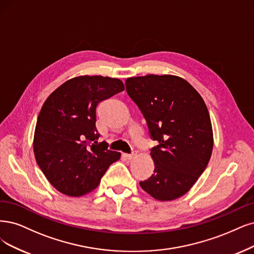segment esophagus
<instances>
[{
  "label": "esophagus",
  "mask_w": 254,
  "mask_h": 254,
  "mask_svg": "<svg viewBox=\"0 0 254 254\" xmlns=\"http://www.w3.org/2000/svg\"><path fill=\"white\" fill-rule=\"evenodd\" d=\"M136 155H137V153H136V152H133L132 154H126L125 156H126L127 159H128V160H130V159H133Z\"/></svg>",
  "instance_id": "esophagus-1"
}]
</instances>
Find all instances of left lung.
<instances>
[{"instance_id":"obj_1","label":"left lung","mask_w":254,"mask_h":254,"mask_svg":"<svg viewBox=\"0 0 254 254\" xmlns=\"http://www.w3.org/2000/svg\"><path fill=\"white\" fill-rule=\"evenodd\" d=\"M128 96L146 120L154 174L140 182L159 201H172L189 191L205 171L212 153L210 116L203 98L190 82L175 75L130 77Z\"/></svg>"}]
</instances>
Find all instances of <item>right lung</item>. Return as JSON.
Segmentation results:
<instances>
[{"mask_svg": "<svg viewBox=\"0 0 254 254\" xmlns=\"http://www.w3.org/2000/svg\"><path fill=\"white\" fill-rule=\"evenodd\" d=\"M124 90L120 79L84 75L64 82L44 102L33 152L37 165L62 193L80 196L90 192L120 159V153L110 151L107 142H97L96 108Z\"/></svg>", "mask_w": 254, "mask_h": 254, "instance_id": "right-lung-1", "label": "right lung"}]
</instances>
